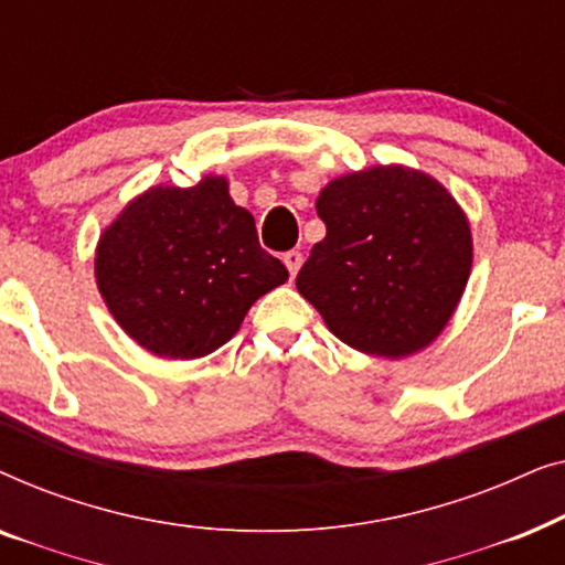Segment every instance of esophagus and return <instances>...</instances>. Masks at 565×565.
<instances>
[{
	"label": "esophagus",
	"instance_id": "obj_1",
	"mask_svg": "<svg viewBox=\"0 0 565 565\" xmlns=\"http://www.w3.org/2000/svg\"><path fill=\"white\" fill-rule=\"evenodd\" d=\"M282 262H285V267H288V273H290V277H296L298 275V269H300V265H303V254L300 252H285L282 254Z\"/></svg>",
	"mask_w": 565,
	"mask_h": 565
}]
</instances>
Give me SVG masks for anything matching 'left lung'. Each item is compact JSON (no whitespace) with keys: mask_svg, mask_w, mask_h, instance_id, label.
Returning a JSON list of instances; mask_svg holds the SVG:
<instances>
[{"mask_svg":"<svg viewBox=\"0 0 565 565\" xmlns=\"http://www.w3.org/2000/svg\"><path fill=\"white\" fill-rule=\"evenodd\" d=\"M327 236L296 288L331 334L375 358L435 342L473 265L462 207L435 177L391 164L331 180L316 200Z\"/></svg>","mask_w":565,"mask_h":565,"instance_id":"left-lung-1","label":"left lung"}]
</instances>
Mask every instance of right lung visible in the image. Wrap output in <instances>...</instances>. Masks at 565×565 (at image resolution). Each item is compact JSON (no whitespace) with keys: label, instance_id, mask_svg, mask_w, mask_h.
<instances>
[{"label":"right lung","instance_id":"1","mask_svg":"<svg viewBox=\"0 0 565 565\" xmlns=\"http://www.w3.org/2000/svg\"><path fill=\"white\" fill-rule=\"evenodd\" d=\"M95 277L134 342L159 358L195 360L226 344L288 269L262 249L226 177H203L195 188L159 184L130 200L99 236Z\"/></svg>","mask_w":565,"mask_h":565}]
</instances>
